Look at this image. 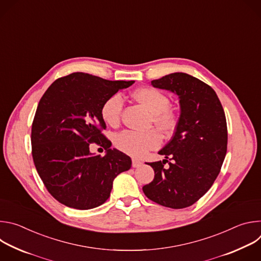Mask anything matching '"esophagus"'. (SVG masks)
<instances>
[{
  "mask_svg": "<svg viewBox=\"0 0 261 261\" xmlns=\"http://www.w3.org/2000/svg\"><path fill=\"white\" fill-rule=\"evenodd\" d=\"M141 165H142V162H141V161H139V160H137V159H133V160H132V166H133L134 168L139 167V166H141Z\"/></svg>",
  "mask_w": 261,
  "mask_h": 261,
  "instance_id": "esophagus-1",
  "label": "esophagus"
}]
</instances>
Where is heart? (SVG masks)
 <instances>
[{
    "label": "heart",
    "mask_w": 261,
    "mask_h": 261,
    "mask_svg": "<svg viewBox=\"0 0 261 261\" xmlns=\"http://www.w3.org/2000/svg\"><path fill=\"white\" fill-rule=\"evenodd\" d=\"M132 97L153 115L154 124L164 135H170L174 132L177 121L175 115L169 109L170 100L164 93L152 87H141L132 93ZM123 105L121 95L115 94L109 96L101 106L100 114L102 120L108 126H118ZM115 144L121 152L139 158L148 151L160 146L161 135L156 130L144 133L127 130L116 136Z\"/></svg>",
    "instance_id": "1"
}]
</instances>
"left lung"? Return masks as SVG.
<instances>
[{
    "mask_svg": "<svg viewBox=\"0 0 261 261\" xmlns=\"http://www.w3.org/2000/svg\"><path fill=\"white\" fill-rule=\"evenodd\" d=\"M151 84L177 95L180 115L172 138L158 152L165 159L148 163L155 176L142 190L156 203L184 208L201 198L220 172L227 151L225 114L216 92L187 73H170Z\"/></svg>",
    "mask_w": 261,
    "mask_h": 261,
    "instance_id": "obj_1",
    "label": "left lung"
}]
</instances>
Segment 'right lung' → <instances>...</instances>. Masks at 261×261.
Segmentation results:
<instances>
[{"label": "right lung", "mask_w": 261, "mask_h": 261, "mask_svg": "<svg viewBox=\"0 0 261 261\" xmlns=\"http://www.w3.org/2000/svg\"><path fill=\"white\" fill-rule=\"evenodd\" d=\"M135 82L106 81L75 72L54 82L39 101L32 125L34 164L48 192L76 210L103 204L114 179L129 170L131 158L101 133L106 129L101 106L111 95ZM91 142L107 150L104 158L89 152Z\"/></svg>", "instance_id": "1"}]
</instances>
